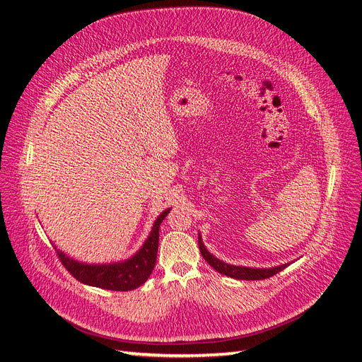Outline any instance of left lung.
Returning <instances> with one entry per match:
<instances>
[{"instance_id":"1","label":"left lung","mask_w":362,"mask_h":362,"mask_svg":"<svg viewBox=\"0 0 362 362\" xmlns=\"http://www.w3.org/2000/svg\"><path fill=\"white\" fill-rule=\"evenodd\" d=\"M199 247H200V252H202L203 258H205V260L209 263L211 267H214V269L217 272H220L221 275H228L230 278H235V280H264V278H269L278 272H281L284 267L291 264V263L280 264L275 267H269V269H258V267H245V266L228 264L225 262L218 260L217 257H214L208 251L205 245H203L200 235H199Z\"/></svg>"}]
</instances>
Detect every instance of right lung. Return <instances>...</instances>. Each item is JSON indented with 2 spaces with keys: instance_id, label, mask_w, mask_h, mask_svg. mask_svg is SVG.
Segmentation results:
<instances>
[{
  "instance_id": "1",
  "label": "right lung",
  "mask_w": 362,
  "mask_h": 362,
  "mask_svg": "<svg viewBox=\"0 0 362 362\" xmlns=\"http://www.w3.org/2000/svg\"><path fill=\"white\" fill-rule=\"evenodd\" d=\"M170 211V208L165 209L156 218L151 233L145 240L144 246L125 262L108 264H87L73 260V258L67 257L59 249H57V246H54V251H57L64 267L78 281L88 286L102 287V289L107 291H133L136 287L142 286L154 269L157 249H159V228Z\"/></svg>"
}]
</instances>
